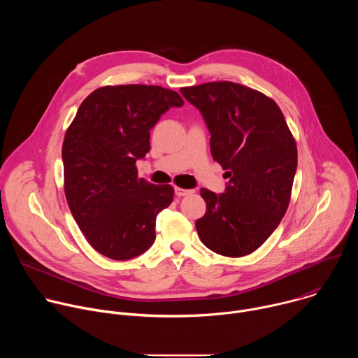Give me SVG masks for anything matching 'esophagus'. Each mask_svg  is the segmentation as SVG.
I'll return each mask as SVG.
<instances>
[{
    "label": "esophagus",
    "mask_w": 358,
    "mask_h": 358,
    "mask_svg": "<svg viewBox=\"0 0 358 358\" xmlns=\"http://www.w3.org/2000/svg\"><path fill=\"white\" fill-rule=\"evenodd\" d=\"M188 194H192V189L176 187V195H177V196H184V195H188Z\"/></svg>",
    "instance_id": "1"
}]
</instances>
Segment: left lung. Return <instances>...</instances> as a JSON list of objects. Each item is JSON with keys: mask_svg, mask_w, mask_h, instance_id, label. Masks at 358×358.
I'll return each instance as SVG.
<instances>
[{"mask_svg": "<svg viewBox=\"0 0 358 358\" xmlns=\"http://www.w3.org/2000/svg\"><path fill=\"white\" fill-rule=\"evenodd\" d=\"M180 92L206 120L213 159L229 178L224 194L201 188L207 211L196 232L213 252L245 257L286 214L297 167L294 137L276 101L248 86L220 80Z\"/></svg>", "mask_w": 358, "mask_h": 358, "instance_id": "1", "label": "left lung"}]
</instances>
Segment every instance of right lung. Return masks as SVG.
Here are the masks:
<instances>
[{"label": "right lung", "instance_id": "obj_1", "mask_svg": "<svg viewBox=\"0 0 358 358\" xmlns=\"http://www.w3.org/2000/svg\"><path fill=\"white\" fill-rule=\"evenodd\" d=\"M182 97L162 86L117 85L93 90L62 144L69 210L99 253L127 261L156 239V218L173 202L170 184L138 178L136 162L150 150V130Z\"/></svg>", "mask_w": 358, "mask_h": 358}]
</instances>
